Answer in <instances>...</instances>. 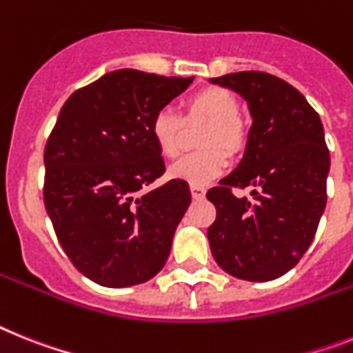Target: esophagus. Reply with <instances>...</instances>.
Here are the masks:
<instances>
[{
	"label": "esophagus",
	"instance_id": "34e87169",
	"mask_svg": "<svg viewBox=\"0 0 353 353\" xmlns=\"http://www.w3.org/2000/svg\"><path fill=\"white\" fill-rule=\"evenodd\" d=\"M190 192H192V197H194V199H204V195H206V188H204V186L192 185Z\"/></svg>",
	"mask_w": 353,
	"mask_h": 353
}]
</instances>
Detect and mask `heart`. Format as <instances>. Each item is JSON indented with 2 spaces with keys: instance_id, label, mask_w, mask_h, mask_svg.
Here are the masks:
<instances>
[{
  "instance_id": "obj_1",
  "label": "heart",
  "mask_w": 353,
  "mask_h": 353,
  "mask_svg": "<svg viewBox=\"0 0 353 353\" xmlns=\"http://www.w3.org/2000/svg\"><path fill=\"white\" fill-rule=\"evenodd\" d=\"M239 114L241 103L232 91L224 88H208L192 94L186 100L185 120H210L201 134V145L208 149L186 154L176 163H172L168 176L197 186L208 185L222 176L228 167V156L221 147L230 152H236L244 143V131L239 121ZM185 120L168 105L159 108L152 114L150 134L163 156H177L181 149Z\"/></svg>"
}]
</instances>
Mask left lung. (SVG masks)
<instances>
[{
    "label": "left lung",
    "instance_id": "1",
    "mask_svg": "<svg viewBox=\"0 0 353 353\" xmlns=\"http://www.w3.org/2000/svg\"><path fill=\"white\" fill-rule=\"evenodd\" d=\"M210 82L241 94L253 118L239 167L206 194L217 210L210 250L228 274L269 282L300 262L325 212L330 154L323 123L300 91L263 71ZM233 185H253L254 199L235 198Z\"/></svg>",
    "mask_w": 353,
    "mask_h": 353
}]
</instances>
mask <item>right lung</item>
Returning a JSON list of instances; mask_svg holds the SVG:
<instances>
[{
  "instance_id": "right-lung-1",
  "label": "right lung",
  "mask_w": 353,
  "mask_h": 353,
  "mask_svg": "<svg viewBox=\"0 0 353 353\" xmlns=\"http://www.w3.org/2000/svg\"><path fill=\"white\" fill-rule=\"evenodd\" d=\"M190 84L117 70L59 112L44 149V206L68 259L99 285H138L167 262L192 197L179 179L149 190L165 172L150 120Z\"/></svg>"
}]
</instances>
